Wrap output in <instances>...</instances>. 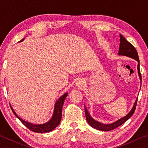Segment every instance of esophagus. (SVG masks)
Masks as SVG:
<instances>
[{
	"mask_svg": "<svg viewBox=\"0 0 148 148\" xmlns=\"http://www.w3.org/2000/svg\"><path fill=\"white\" fill-rule=\"evenodd\" d=\"M84 82L82 81V80H79V81H77L76 82V86L78 87H82L84 86Z\"/></svg>",
	"mask_w": 148,
	"mask_h": 148,
	"instance_id": "obj_1",
	"label": "esophagus"
}]
</instances>
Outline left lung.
<instances>
[{
  "mask_svg": "<svg viewBox=\"0 0 148 148\" xmlns=\"http://www.w3.org/2000/svg\"><path fill=\"white\" fill-rule=\"evenodd\" d=\"M119 38H120V44H119L118 56H127V57H131V58L133 59L134 60H136V61L138 62V66H137L138 74L140 82H142V77H141V74H140V61H139L138 55L136 49H135V47L132 46L131 43H129V42L127 41L121 34H119ZM140 88H141V85H140ZM137 100H138V98H136V101H135V102L134 103V105L133 106H132L131 110L126 115V116H124L123 117H122L121 119H118L117 121L110 124L102 123L101 122H99L96 121V120H95L91 116L88 110H87L86 106H85V114H86L87 121L88 122V123L91 125L92 127H93L94 129H98L99 131H112V130L117 128V127H118L119 126H120V125H121L123 123H124L125 121H127V120H128L130 117L133 115L134 112L135 111V109H136Z\"/></svg>",
  "mask_w": 148,
  "mask_h": 148,
  "instance_id": "1",
  "label": "left lung"
}]
</instances>
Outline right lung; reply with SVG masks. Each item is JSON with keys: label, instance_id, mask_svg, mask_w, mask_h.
I'll list each match as a JSON object with an SVG mask.
<instances>
[{"label": "right lung", "instance_id": "obj_1", "mask_svg": "<svg viewBox=\"0 0 148 148\" xmlns=\"http://www.w3.org/2000/svg\"><path fill=\"white\" fill-rule=\"evenodd\" d=\"M24 40V38H23L21 40H20L19 42H21ZM68 95L67 92H65L64 94L62 95L61 97H59V99L56 101V104L54 106V110H53V116L51 117L48 121L45 123L43 124H32L31 123L27 122L25 121L23 119L20 118L18 116V115H17L16 112L14 111V109L12 108L11 106V109L13 112V113L15 114V116L17 117V118H18L20 121H21L25 126H26L27 128L29 129L31 131L36 132L38 133H44V132H51L53 131L56 127L59 125L60 122H61V117H62V106H63L64 100L66 99V97Z\"/></svg>", "mask_w": 148, "mask_h": 148}]
</instances>
